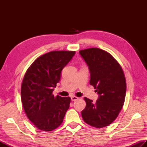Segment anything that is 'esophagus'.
<instances>
[{
	"mask_svg": "<svg viewBox=\"0 0 147 147\" xmlns=\"http://www.w3.org/2000/svg\"><path fill=\"white\" fill-rule=\"evenodd\" d=\"M78 99H79V98L77 97V96H71L72 101H76L77 100H78Z\"/></svg>",
	"mask_w": 147,
	"mask_h": 147,
	"instance_id": "esophagus-1",
	"label": "esophagus"
}]
</instances>
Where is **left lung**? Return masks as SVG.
<instances>
[{"label": "left lung", "instance_id": "obj_1", "mask_svg": "<svg viewBox=\"0 0 147 147\" xmlns=\"http://www.w3.org/2000/svg\"><path fill=\"white\" fill-rule=\"evenodd\" d=\"M79 53L89 66V84L99 95L95 103L84 97L86 106L82 117L93 127H105L115 120L123 107L126 91L124 71L118 61L104 50L90 48Z\"/></svg>", "mask_w": 147, "mask_h": 147}]
</instances>
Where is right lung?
<instances>
[{"mask_svg":"<svg viewBox=\"0 0 147 147\" xmlns=\"http://www.w3.org/2000/svg\"><path fill=\"white\" fill-rule=\"evenodd\" d=\"M75 51H55L38 57L26 71L21 84V97L27 117L36 127L51 131L63 123L69 108V96H54L61 72Z\"/></svg>","mask_w":147,"mask_h":147,"instance_id":"1","label":"right lung"}]
</instances>
